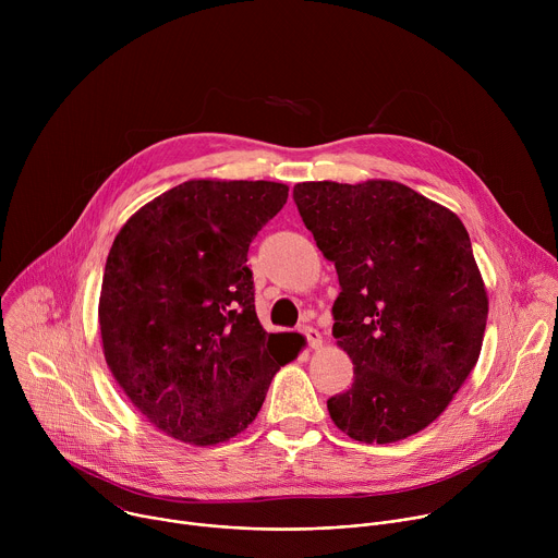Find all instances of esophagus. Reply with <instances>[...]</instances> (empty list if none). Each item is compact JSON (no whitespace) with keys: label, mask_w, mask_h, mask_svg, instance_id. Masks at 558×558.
I'll return each mask as SVG.
<instances>
[{"label":"esophagus","mask_w":558,"mask_h":558,"mask_svg":"<svg viewBox=\"0 0 558 558\" xmlns=\"http://www.w3.org/2000/svg\"><path fill=\"white\" fill-rule=\"evenodd\" d=\"M300 333L306 338V344H308L311 349L323 347V336H320V331H315L313 327H306V325H302V327H300Z\"/></svg>","instance_id":"34e87169"}]
</instances>
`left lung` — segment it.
Masks as SVG:
<instances>
[{"label":"left lung","mask_w":558,"mask_h":558,"mask_svg":"<svg viewBox=\"0 0 558 558\" xmlns=\"http://www.w3.org/2000/svg\"><path fill=\"white\" fill-rule=\"evenodd\" d=\"M293 201L336 265L333 338L353 384L327 402L355 441L433 424L480 360L488 295L463 222L395 181L298 183Z\"/></svg>","instance_id":"8db88e82"}]
</instances>
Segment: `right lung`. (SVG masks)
Segmentation results:
<instances>
[{"label": "right lung", "mask_w": 558, "mask_h": 558, "mask_svg": "<svg viewBox=\"0 0 558 558\" xmlns=\"http://www.w3.org/2000/svg\"><path fill=\"white\" fill-rule=\"evenodd\" d=\"M287 196L271 181H187L114 238L99 300L106 362L170 437L214 446L243 433L300 351V336L263 329L247 267Z\"/></svg>", "instance_id": "add662e5"}]
</instances>
